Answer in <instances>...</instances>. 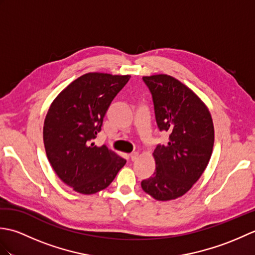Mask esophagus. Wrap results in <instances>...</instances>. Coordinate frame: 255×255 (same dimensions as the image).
<instances>
[{
  "label": "esophagus",
  "mask_w": 255,
  "mask_h": 255,
  "mask_svg": "<svg viewBox=\"0 0 255 255\" xmlns=\"http://www.w3.org/2000/svg\"><path fill=\"white\" fill-rule=\"evenodd\" d=\"M138 155H139L138 152H133V153H131L129 156H130V160H131V161H134V160L138 159Z\"/></svg>",
  "instance_id": "esophagus-1"
}]
</instances>
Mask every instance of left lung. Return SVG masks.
I'll use <instances>...</instances> for the list:
<instances>
[{"instance_id":"obj_1","label":"left lung","mask_w":255,"mask_h":255,"mask_svg":"<svg viewBox=\"0 0 255 255\" xmlns=\"http://www.w3.org/2000/svg\"><path fill=\"white\" fill-rule=\"evenodd\" d=\"M152 94L156 125L169 142L153 151L155 171L141 182L156 200L183 196L202 176L213 153L215 130L205 103L175 78L154 74L142 78Z\"/></svg>"}]
</instances>
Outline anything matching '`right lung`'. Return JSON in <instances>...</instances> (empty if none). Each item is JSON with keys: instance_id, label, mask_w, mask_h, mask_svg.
<instances>
[{"instance_id": "right-lung-1", "label": "right lung", "mask_w": 255, "mask_h": 255, "mask_svg": "<svg viewBox=\"0 0 255 255\" xmlns=\"http://www.w3.org/2000/svg\"><path fill=\"white\" fill-rule=\"evenodd\" d=\"M130 75L90 72L70 83L49 107L44 123V144L52 169L73 191L92 195L106 188L126 160L96 147L93 139L118 92Z\"/></svg>"}]
</instances>
